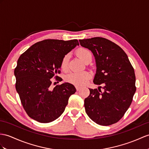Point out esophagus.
Returning a JSON list of instances; mask_svg holds the SVG:
<instances>
[{
    "mask_svg": "<svg viewBox=\"0 0 149 149\" xmlns=\"http://www.w3.org/2000/svg\"><path fill=\"white\" fill-rule=\"evenodd\" d=\"M80 89H81V87L80 86H76V90H77V91H79V90H80Z\"/></svg>",
    "mask_w": 149,
    "mask_h": 149,
    "instance_id": "34e87169",
    "label": "esophagus"
}]
</instances>
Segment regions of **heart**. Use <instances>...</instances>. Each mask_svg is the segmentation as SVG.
<instances>
[{"label": "heart", "instance_id": "b5f03b06", "mask_svg": "<svg viewBox=\"0 0 149 149\" xmlns=\"http://www.w3.org/2000/svg\"><path fill=\"white\" fill-rule=\"evenodd\" d=\"M77 55L85 63H90L92 60V53L88 49L80 47L77 49ZM70 59V54L65 55L61 61V68L63 70H66L68 68V61ZM90 78V74L86 71L71 72L65 77V80L67 82L76 86H82L85 85Z\"/></svg>", "mask_w": 149, "mask_h": 149}]
</instances>
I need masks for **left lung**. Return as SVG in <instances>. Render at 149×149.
Here are the masks:
<instances>
[{"instance_id": "8db88e82", "label": "left lung", "mask_w": 149, "mask_h": 149, "mask_svg": "<svg viewBox=\"0 0 149 149\" xmlns=\"http://www.w3.org/2000/svg\"><path fill=\"white\" fill-rule=\"evenodd\" d=\"M79 42L95 57L97 71L93 83L101 85L98 89L89 88L90 95L84 103L86 113L99 125L114 124L132 102L136 91L134 69L124 50L106 38L94 37Z\"/></svg>"}]
</instances>
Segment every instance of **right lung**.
I'll return each mask as SVG.
<instances>
[{
  "label": "right lung",
  "instance_id": "1",
  "mask_svg": "<svg viewBox=\"0 0 149 149\" xmlns=\"http://www.w3.org/2000/svg\"><path fill=\"white\" fill-rule=\"evenodd\" d=\"M79 45L78 40H44L31 46L17 60L14 70L16 89L31 118L42 123L52 122L63 113L70 97L76 92L71 83L52 88V79L60 73L63 57ZM57 80H60L56 76Z\"/></svg>",
  "mask_w": 149,
  "mask_h": 149
}]
</instances>
